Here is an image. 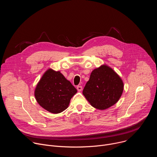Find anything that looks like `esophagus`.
Wrapping results in <instances>:
<instances>
[{
  "label": "esophagus",
  "mask_w": 157,
  "mask_h": 157,
  "mask_svg": "<svg viewBox=\"0 0 157 157\" xmlns=\"http://www.w3.org/2000/svg\"><path fill=\"white\" fill-rule=\"evenodd\" d=\"M77 90H78L79 92L81 91L82 90V87L81 86H77Z\"/></svg>",
  "instance_id": "1"
}]
</instances>
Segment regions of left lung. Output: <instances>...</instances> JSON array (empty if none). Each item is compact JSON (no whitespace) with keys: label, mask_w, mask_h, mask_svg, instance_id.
Instances as JSON below:
<instances>
[{"label":"left lung","mask_w":157,"mask_h":157,"mask_svg":"<svg viewBox=\"0 0 157 157\" xmlns=\"http://www.w3.org/2000/svg\"><path fill=\"white\" fill-rule=\"evenodd\" d=\"M123 90L121 77L109 66L102 64L91 72L82 94L93 107L105 110L117 102Z\"/></svg>","instance_id":"left-lung-1"}]
</instances>
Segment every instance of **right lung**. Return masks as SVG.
I'll return each instance as SVG.
<instances>
[{"mask_svg": "<svg viewBox=\"0 0 157 157\" xmlns=\"http://www.w3.org/2000/svg\"><path fill=\"white\" fill-rule=\"evenodd\" d=\"M76 89L60 71L48 69L43 74L35 89V97L40 106L53 114L68 108Z\"/></svg>", "mask_w": 157, "mask_h": 157, "instance_id": "1", "label": "right lung"}]
</instances>
